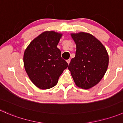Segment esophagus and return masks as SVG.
<instances>
[{
	"mask_svg": "<svg viewBox=\"0 0 123 123\" xmlns=\"http://www.w3.org/2000/svg\"><path fill=\"white\" fill-rule=\"evenodd\" d=\"M67 62L68 64H69L70 62V59H68V60H67Z\"/></svg>",
	"mask_w": 123,
	"mask_h": 123,
	"instance_id": "esophagus-1",
	"label": "esophagus"
}]
</instances>
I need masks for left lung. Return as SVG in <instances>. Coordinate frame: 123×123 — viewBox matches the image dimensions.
<instances>
[{
	"label": "left lung",
	"instance_id": "obj_1",
	"mask_svg": "<svg viewBox=\"0 0 123 123\" xmlns=\"http://www.w3.org/2000/svg\"><path fill=\"white\" fill-rule=\"evenodd\" d=\"M76 45V55L68 65L76 86L89 89L101 80L106 72L109 56L106 49L91 34H71Z\"/></svg>",
	"mask_w": 123,
	"mask_h": 123
}]
</instances>
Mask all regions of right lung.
<instances>
[{
  "instance_id": "add662e5",
  "label": "right lung",
  "mask_w": 123,
  "mask_h": 123,
  "mask_svg": "<svg viewBox=\"0 0 123 123\" xmlns=\"http://www.w3.org/2000/svg\"><path fill=\"white\" fill-rule=\"evenodd\" d=\"M62 34L46 31L31 42L24 53L25 70L32 83L41 89L55 86L68 64L57 47Z\"/></svg>"
}]
</instances>
